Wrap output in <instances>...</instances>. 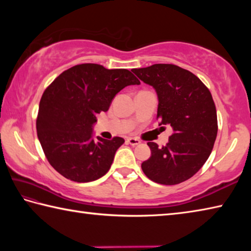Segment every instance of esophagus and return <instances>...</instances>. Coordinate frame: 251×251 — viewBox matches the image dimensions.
Returning <instances> with one entry per match:
<instances>
[{
  "instance_id": "34e87169",
  "label": "esophagus",
  "mask_w": 251,
  "mask_h": 251,
  "mask_svg": "<svg viewBox=\"0 0 251 251\" xmlns=\"http://www.w3.org/2000/svg\"><path fill=\"white\" fill-rule=\"evenodd\" d=\"M126 142H127V144H129V145H131V146H136V145H138L139 143H141L139 139L134 138V137H128L126 139Z\"/></svg>"
}]
</instances>
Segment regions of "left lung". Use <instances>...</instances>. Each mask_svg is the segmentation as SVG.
<instances>
[{
	"mask_svg": "<svg viewBox=\"0 0 251 251\" xmlns=\"http://www.w3.org/2000/svg\"><path fill=\"white\" fill-rule=\"evenodd\" d=\"M133 72L155 88L157 120L174 130L165 146L147 143L151 155L142 164L143 172L157 184H180L202 167L214 147L218 131L214 100L196 75L177 65L154 64Z\"/></svg>",
	"mask_w": 251,
	"mask_h": 251,
	"instance_id": "obj_1",
	"label": "left lung"
}]
</instances>
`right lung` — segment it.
I'll list each match as a JSON object with an SVG mask.
<instances>
[{
    "mask_svg": "<svg viewBox=\"0 0 251 251\" xmlns=\"http://www.w3.org/2000/svg\"><path fill=\"white\" fill-rule=\"evenodd\" d=\"M141 84L125 69L107 70L93 63L75 65L50 83L40 101L37 137L55 171L77 182L93 181L109 171L124 138H93L97 114L128 85Z\"/></svg>",
    "mask_w": 251,
    "mask_h": 251,
    "instance_id": "obj_1",
    "label": "right lung"
}]
</instances>
